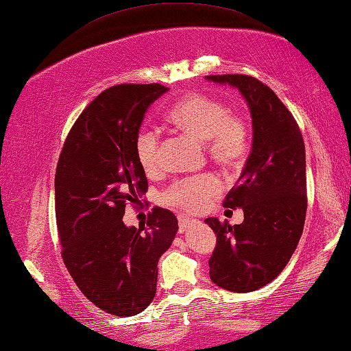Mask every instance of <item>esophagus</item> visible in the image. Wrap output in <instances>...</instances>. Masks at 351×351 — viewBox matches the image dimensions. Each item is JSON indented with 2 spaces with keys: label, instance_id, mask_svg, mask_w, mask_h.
Instances as JSON below:
<instances>
[{
  "label": "esophagus",
  "instance_id": "esophagus-1",
  "mask_svg": "<svg viewBox=\"0 0 351 351\" xmlns=\"http://www.w3.org/2000/svg\"><path fill=\"white\" fill-rule=\"evenodd\" d=\"M195 221V218L188 217V215H179V231L184 232L186 231V228L191 225V223Z\"/></svg>",
  "mask_w": 351,
  "mask_h": 351
}]
</instances>
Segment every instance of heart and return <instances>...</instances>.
I'll return each instance as SVG.
<instances>
[{"mask_svg": "<svg viewBox=\"0 0 351 351\" xmlns=\"http://www.w3.org/2000/svg\"><path fill=\"white\" fill-rule=\"evenodd\" d=\"M179 133L202 142L207 160L231 172L245 161L250 145V126L245 117L232 112L223 101L195 91L174 104L166 115ZM136 158L147 176L160 172V145L155 133L142 131L136 139ZM221 190L217 176L202 174L177 182L165 193L166 204L188 212L202 210Z\"/></svg>", "mask_w": 351, "mask_h": 351, "instance_id": "b5f03b06", "label": "heart"}]
</instances>
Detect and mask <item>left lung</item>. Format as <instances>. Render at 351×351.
<instances>
[{
	"instance_id": "left-lung-1",
	"label": "left lung",
	"mask_w": 351,
	"mask_h": 351,
	"mask_svg": "<svg viewBox=\"0 0 351 351\" xmlns=\"http://www.w3.org/2000/svg\"><path fill=\"white\" fill-rule=\"evenodd\" d=\"M237 87L253 119L245 169L228 193L226 209L242 207L243 221L206 218L217 236L209 260L213 283L234 293L267 285L287 266L301 239L307 212L306 147L287 106L261 80L247 74L207 75Z\"/></svg>"
}]
</instances>
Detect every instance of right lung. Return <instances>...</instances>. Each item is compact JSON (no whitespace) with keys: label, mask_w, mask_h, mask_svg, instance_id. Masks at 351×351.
<instances>
[{"label":"right lung","mask_w":351,"mask_h":351,"mask_svg":"<svg viewBox=\"0 0 351 351\" xmlns=\"http://www.w3.org/2000/svg\"><path fill=\"white\" fill-rule=\"evenodd\" d=\"M169 90L120 84L99 93L66 136L55 171V217L62 258L84 296L117 317H133L156 293L158 260L179 230L154 207L139 230L125 226L128 204L149 190L136 139L149 106Z\"/></svg>","instance_id":"right-lung-1"}]
</instances>
